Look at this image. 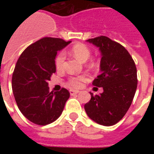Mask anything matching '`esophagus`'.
Masks as SVG:
<instances>
[{
  "label": "esophagus",
  "mask_w": 154,
  "mask_h": 154,
  "mask_svg": "<svg viewBox=\"0 0 154 154\" xmlns=\"http://www.w3.org/2000/svg\"><path fill=\"white\" fill-rule=\"evenodd\" d=\"M69 93L71 95H75V94H78V93H79V91H78V90H73V89H70Z\"/></svg>",
  "instance_id": "obj_1"
}]
</instances>
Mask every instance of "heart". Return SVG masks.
I'll list each match as a JSON object with an SVG mask.
<instances>
[{"label":"heart","instance_id":"b5f03b06","mask_svg":"<svg viewBox=\"0 0 154 154\" xmlns=\"http://www.w3.org/2000/svg\"><path fill=\"white\" fill-rule=\"evenodd\" d=\"M70 51L75 57H77L78 60L83 61V62L86 61L91 56L90 49L86 45L83 44V43H76L75 45H73L70 49ZM65 59V54L63 51H60L56 55L54 63H55L57 69H60L63 67ZM85 80V76L80 75V76H77V77H70L68 81V83L70 86L73 87V88H78V87L81 86L82 82H84Z\"/></svg>","mask_w":154,"mask_h":154}]
</instances>
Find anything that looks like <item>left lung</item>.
I'll use <instances>...</instances> for the list:
<instances>
[{"label": "left lung", "instance_id": "8db88e82", "mask_svg": "<svg viewBox=\"0 0 154 154\" xmlns=\"http://www.w3.org/2000/svg\"><path fill=\"white\" fill-rule=\"evenodd\" d=\"M87 42L99 47L101 73L93 82L103 93L91 94L85 105L87 115L97 124L110 126L123 118L134 100L137 86L136 65L124 46L105 36Z\"/></svg>", "mask_w": 154, "mask_h": 154}]
</instances>
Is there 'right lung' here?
<instances>
[{
  "label": "right lung",
  "instance_id": "add662e5",
  "mask_svg": "<svg viewBox=\"0 0 154 154\" xmlns=\"http://www.w3.org/2000/svg\"><path fill=\"white\" fill-rule=\"evenodd\" d=\"M70 42L43 37L28 46L17 61L12 77L14 97L21 113L34 124L46 125L55 122L69 97L65 88L49 92L48 81L56 72L57 51Z\"/></svg>",
  "mask_w": 154,
  "mask_h": 154
}]
</instances>
